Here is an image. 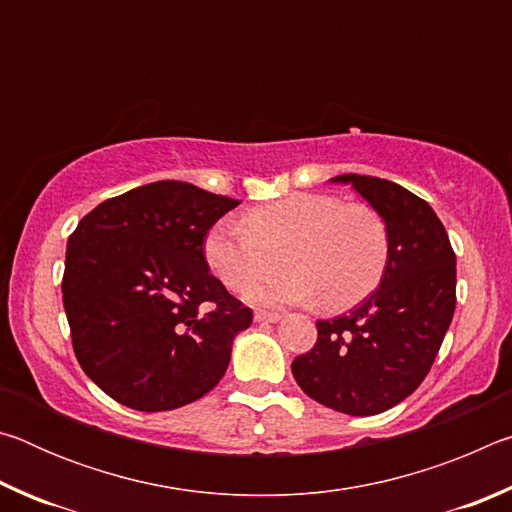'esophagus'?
Listing matches in <instances>:
<instances>
[{
  "mask_svg": "<svg viewBox=\"0 0 512 512\" xmlns=\"http://www.w3.org/2000/svg\"><path fill=\"white\" fill-rule=\"evenodd\" d=\"M282 316L277 314V311H264V309H257L255 311V323H277Z\"/></svg>",
  "mask_w": 512,
  "mask_h": 512,
  "instance_id": "34e87169",
  "label": "esophagus"
}]
</instances>
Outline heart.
Returning a JSON list of instances; mask_svg holds the SVG:
<instances>
[{
  "label": "heart",
  "instance_id": "1",
  "mask_svg": "<svg viewBox=\"0 0 512 512\" xmlns=\"http://www.w3.org/2000/svg\"><path fill=\"white\" fill-rule=\"evenodd\" d=\"M205 262L225 287L244 291L282 258L291 272L246 293L257 305H298L323 298L343 309L377 287L388 262L386 223L366 205L339 196L293 194L255 207L246 225L216 221L205 235Z\"/></svg>",
  "mask_w": 512,
  "mask_h": 512
}]
</instances>
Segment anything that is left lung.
<instances>
[{"mask_svg":"<svg viewBox=\"0 0 512 512\" xmlns=\"http://www.w3.org/2000/svg\"><path fill=\"white\" fill-rule=\"evenodd\" d=\"M352 185L388 232L379 287L348 314L318 320V341L291 372L311 400L348 415H375L406 400L427 377L456 309V255L427 201L372 176Z\"/></svg>","mask_w":512,"mask_h":512,"instance_id":"1","label":"left lung"}]
</instances>
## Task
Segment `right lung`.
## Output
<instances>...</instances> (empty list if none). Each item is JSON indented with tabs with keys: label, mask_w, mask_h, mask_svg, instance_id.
Here are the masks:
<instances>
[{
	"label": "right lung",
	"mask_w": 512,
	"mask_h": 512,
	"mask_svg": "<svg viewBox=\"0 0 512 512\" xmlns=\"http://www.w3.org/2000/svg\"><path fill=\"white\" fill-rule=\"evenodd\" d=\"M237 198L160 180L108 198L67 241L63 305L94 384L135 411H171L219 384L253 311L210 275L203 239Z\"/></svg>",
	"instance_id": "1"
}]
</instances>
